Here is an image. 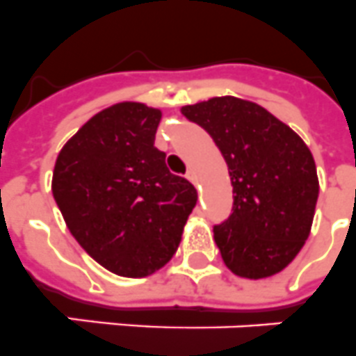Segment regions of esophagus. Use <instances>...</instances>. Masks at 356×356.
Masks as SVG:
<instances>
[{
    "mask_svg": "<svg viewBox=\"0 0 356 356\" xmlns=\"http://www.w3.org/2000/svg\"><path fill=\"white\" fill-rule=\"evenodd\" d=\"M186 179H188V181H190V183L197 184V175H195V172H193V170H188Z\"/></svg>",
    "mask_w": 356,
    "mask_h": 356,
    "instance_id": "34e87169",
    "label": "esophagus"
}]
</instances>
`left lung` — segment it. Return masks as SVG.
Returning a JSON list of instances; mask_svg holds the SVG:
<instances>
[{"instance_id": "8db88e82", "label": "left lung", "mask_w": 356, "mask_h": 356, "mask_svg": "<svg viewBox=\"0 0 356 356\" xmlns=\"http://www.w3.org/2000/svg\"><path fill=\"white\" fill-rule=\"evenodd\" d=\"M210 134L228 164L232 215L213 226L224 264L266 279L293 261L309 237L318 177L306 143L257 103L224 95L181 108Z\"/></svg>"}]
</instances>
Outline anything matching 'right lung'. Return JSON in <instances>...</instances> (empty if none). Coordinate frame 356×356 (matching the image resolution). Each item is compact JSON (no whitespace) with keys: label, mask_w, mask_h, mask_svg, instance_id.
Wrapping results in <instances>:
<instances>
[{"label":"right lung","mask_w":356,"mask_h":356,"mask_svg":"<svg viewBox=\"0 0 356 356\" xmlns=\"http://www.w3.org/2000/svg\"><path fill=\"white\" fill-rule=\"evenodd\" d=\"M161 110L124 101L101 110L59 152L52 193L70 234L103 268L148 277L177 252L197 190L154 146Z\"/></svg>","instance_id":"right-lung-1"}]
</instances>
